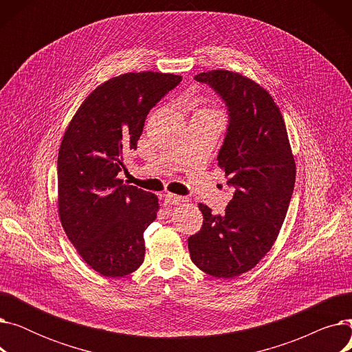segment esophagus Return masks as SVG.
<instances>
[{"label": "esophagus", "instance_id": "obj_1", "mask_svg": "<svg viewBox=\"0 0 352 352\" xmlns=\"http://www.w3.org/2000/svg\"><path fill=\"white\" fill-rule=\"evenodd\" d=\"M184 201V197L181 195H175V194H165L164 195V202L165 206H174V204H178V202Z\"/></svg>", "mask_w": 352, "mask_h": 352}]
</instances>
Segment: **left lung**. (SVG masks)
Segmentation results:
<instances>
[{"mask_svg":"<svg viewBox=\"0 0 352 352\" xmlns=\"http://www.w3.org/2000/svg\"><path fill=\"white\" fill-rule=\"evenodd\" d=\"M194 78L227 107L217 161L235 192L221 215L198 204L204 221L188 238V250L201 271L232 278L260 263L278 236L294 191L295 162L280 108L261 85L226 69Z\"/></svg>","mask_w":352,"mask_h":352,"instance_id":"8db88e82","label":"left lung"}]
</instances>
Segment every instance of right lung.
I'll return each instance as SVG.
<instances>
[{
  "mask_svg": "<svg viewBox=\"0 0 352 352\" xmlns=\"http://www.w3.org/2000/svg\"><path fill=\"white\" fill-rule=\"evenodd\" d=\"M182 77L129 72L97 87L64 134L57 162L61 224L82 260L104 276H124L144 261V231L158 198L117 175L137 148L150 109Z\"/></svg>",
  "mask_w": 352,
  "mask_h": 352,
  "instance_id": "add662e5",
  "label": "right lung"
}]
</instances>
